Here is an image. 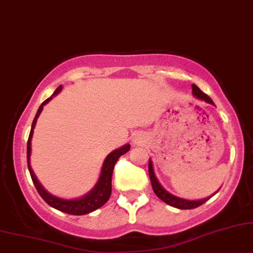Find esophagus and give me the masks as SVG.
<instances>
[{"instance_id": "34e87169", "label": "esophagus", "mask_w": 253, "mask_h": 253, "mask_svg": "<svg viewBox=\"0 0 253 253\" xmlns=\"http://www.w3.org/2000/svg\"><path fill=\"white\" fill-rule=\"evenodd\" d=\"M143 142V140H142V137H141L140 135H135L133 137V143L134 144H141Z\"/></svg>"}]
</instances>
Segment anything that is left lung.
<instances>
[{
	"label": "left lung",
	"mask_w": 253,
	"mask_h": 253,
	"mask_svg": "<svg viewBox=\"0 0 253 253\" xmlns=\"http://www.w3.org/2000/svg\"><path fill=\"white\" fill-rule=\"evenodd\" d=\"M192 95H193L195 98L199 100H204L208 104H211L214 105L213 100H211L210 97H208L206 93H204L195 84H192ZM148 170H149V177H150V181H151V186H153V190L155 192V194L157 195L158 198L164 203L170 205V206L176 207L178 210H193V208H197L201 206V205L206 203L207 200H210L213 195H215L218 192V190L215 192L214 194H211V197L204 198V199H199V200H188V199H184V198L177 197V195H173L170 192H168L166 188L162 186L160 181L155 176L154 172V168H153V162L149 160V166H148Z\"/></svg>",
	"instance_id": "obj_1"
}]
</instances>
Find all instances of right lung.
<instances>
[{"label":"right lung","instance_id":"obj_1","mask_svg":"<svg viewBox=\"0 0 253 253\" xmlns=\"http://www.w3.org/2000/svg\"><path fill=\"white\" fill-rule=\"evenodd\" d=\"M61 90H62V85L56 87V90L54 91L53 95L50 96L49 98H47L45 102H42V105L39 106L38 111H37V114L35 119H33L31 132H30L29 140H28V154H26V156H28V167H29L30 174H31L32 181L33 184H35L37 191H38L40 197H42L50 207L70 215H85V214L91 213L93 211L98 210V208L102 207L103 205H105L106 201L110 199L111 192H112V173H113L114 164L117 163L118 158H119L121 155L126 154L127 151L130 149V144L128 143L124 144L123 147L118 148V149L113 150L112 153L107 155L105 160H104L98 180H97L95 186L92 187V190H90L86 194H84L80 198H75V199H63V198L56 197V195H53L52 193H49V192L47 191L42 184H40V181L38 180V178L36 177V174L33 172L31 168V141L33 136V129H35L37 120H38L43 106H45L54 96L58 95Z\"/></svg>","mask_w":253,"mask_h":253}]
</instances>
